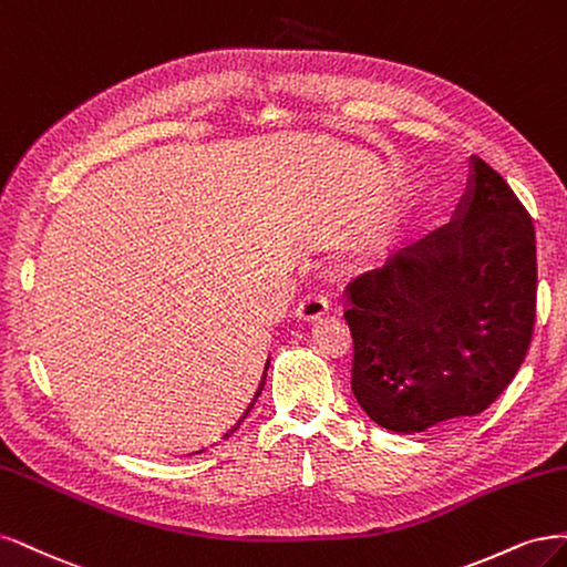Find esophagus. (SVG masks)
I'll use <instances>...</instances> for the list:
<instances>
[{"instance_id":"esophagus-1","label":"esophagus","mask_w":567,"mask_h":567,"mask_svg":"<svg viewBox=\"0 0 567 567\" xmlns=\"http://www.w3.org/2000/svg\"><path fill=\"white\" fill-rule=\"evenodd\" d=\"M324 310H327V297L320 295V291H310V295L299 299L295 313L299 320H316L324 313Z\"/></svg>"}]
</instances>
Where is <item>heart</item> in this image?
<instances>
[{"label": "heart", "mask_w": 567, "mask_h": 567, "mask_svg": "<svg viewBox=\"0 0 567 567\" xmlns=\"http://www.w3.org/2000/svg\"><path fill=\"white\" fill-rule=\"evenodd\" d=\"M386 243H389V237H386V235H377V237H374V243H372V249H374V251H379V249L386 247Z\"/></svg>", "instance_id": "1"}]
</instances>
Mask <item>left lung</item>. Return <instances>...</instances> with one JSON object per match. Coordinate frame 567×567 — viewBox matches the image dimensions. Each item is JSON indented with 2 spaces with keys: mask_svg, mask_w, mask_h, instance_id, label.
Listing matches in <instances>:
<instances>
[{
  "mask_svg": "<svg viewBox=\"0 0 567 567\" xmlns=\"http://www.w3.org/2000/svg\"><path fill=\"white\" fill-rule=\"evenodd\" d=\"M452 221L346 287L351 389L393 433L478 416L527 355L535 324V228L506 181L478 155Z\"/></svg>",
  "mask_w": 567,
  "mask_h": 567,
  "instance_id": "1",
  "label": "left lung"
}]
</instances>
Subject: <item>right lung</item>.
<instances>
[{
    "mask_svg": "<svg viewBox=\"0 0 567 567\" xmlns=\"http://www.w3.org/2000/svg\"><path fill=\"white\" fill-rule=\"evenodd\" d=\"M268 362H270V360H268ZM264 383H266V381H261V386H259V391H257V398H259V395H261V391H264ZM251 403H257V400H251ZM247 412H249V410H247ZM237 426H240V424H235V426L230 429V433H233V431H237ZM230 433H226V437H228Z\"/></svg>",
    "mask_w": 567,
    "mask_h": 567,
    "instance_id": "1",
    "label": "right lung"
}]
</instances>
